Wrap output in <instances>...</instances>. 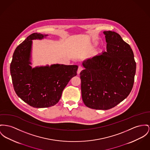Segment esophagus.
<instances>
[{"mask_svg": "<svg viewBox=\"0 0 150 150\" xmlns=\"http://www.w3.org/2000/svg\"><path fill=\"white\" fill-rule=\"evenodd\" d=\"M82 70V67L81 66H79V68H78V70H77V74H79L80 73V72Z\"/></svg>", "mask_w": 150, "mask_h": 150, "instance_id": "esophagus-1", "label": "esophagus"}]
</instances>
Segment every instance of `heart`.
I'll return each mask as SVG.
<instances>
[{
	"mask_svg": "<svg viewBox=\"0 0 150 150\" xmlns=\"http://www.w3.org/2000/svg\"><path fill=\"white\" fill-rule=\"evenodd\" d=\"M98 44V41H94V42L92 43V46H93V47H96Z\"/></svg>",
	"mask_w": 150,
	"mask_h": 150,
	"instance_id": "1",
	"label": "heart"
}]
</instances>
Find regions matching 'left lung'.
<instances>
[{
    "label": "left lung",
    "mask_w": 150,
    "mask_h": 150,
    "mask_svg": "<svg viewBox=\"0 0 150 150\" xmlns=\"http://www.w3.org/2000/svg\"><path fill=\"white\" fill-rule=\"evenodd\" d=\"M106 52L84 60L80 73L84 104L108 110L127 98L132 90L136 62L130 45L114 31H104Z\"/></svg>",
    "instance_id": "left-lung-1"
}]
</instances>
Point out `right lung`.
I'll use <instances>...</instances> for the list:
<instances>
[{"label": "right lung", "instance_id": "add662e5", "mask_svg": "<svg viewBox=\"0 0 150 150\" xmlns=\"http://www.w3.org/2000/svg\"><path fill=\"white\" fill-rule=\"evenodd\" d=\"M48 35L31 34L17 47L12 56L10 73L14 90L24 102L36 108L53 106L58 103L62 91L77 75V65L52 64L32 68V40Z\"/></svg>", "mask_w": 150, "mask_h": 150}]
</instances>
